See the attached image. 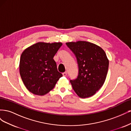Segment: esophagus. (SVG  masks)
I'll return each mask as SVG.
<instances>
[{"instance_id": "1", "label": "esophagus", "mask_w": 131, "mask_h": 131, "mask_svg": "<svg viewBox=\"0 0 131 131\" xmlns=\"http://www.w3.org/2000/svg\"><path fill=\"white\" fill-rule=\"evenodd\" d=\"M67 75V72H64V73H63V76L66 77Z\"/></svg>"}]
</instances>
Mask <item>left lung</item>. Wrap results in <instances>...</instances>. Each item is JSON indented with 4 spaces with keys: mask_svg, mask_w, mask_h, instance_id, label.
<instances>
[{
    "mask_svg": "<svg viewBox=\"0 0 131 131\" xmlns=\"http://www.w3.org/2000/svg\"><path fill=\"white\" fill-rule=\"evenodd\" d=\"M77 59L79 74L70 80L73 89L82 98L92 96L103 85L108 73L109 60L105 51L93 43L78 41L66 42Z\"/></svg>",
    "mask_w": 131,
    "mask_h": 131,
    "instance_id": "left-lung-1",
    "label": "left lung"
}]
</instances>
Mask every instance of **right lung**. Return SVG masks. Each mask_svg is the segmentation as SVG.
<instances>
[{"label": "right lung", "mask_w": 131, "mask_h": 131, "mask_svg": "<svg viewBox=\"0 0 131 131\" xmlns=\"http://www.w3.org/2000/svg\"><path fill=\"white\" fill-rule=\"evenodd\" d=\"M62 45L61 42H39L23 51L19 61V73L29 92L43 96L54 88L62 77L53 59Z\"/></svg>", "instance_id": "1"}]
</instances>
